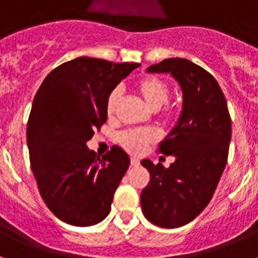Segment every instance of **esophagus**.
<instances>
[{"label":"esophagus","instance_id":"esophagus-1","mask_svg":"<svg viewBox=\"0 0 258 258\" xmlns=\"http://www.w3.org/2000/svg\"><path fill=\"white\" fill-rule=\"evenodd\" d=\"M131 165L132 166L140 165V159H137V157H131Z\"/></svg>","mask_w":258,"mask_h":258}]
</instances>
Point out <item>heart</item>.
Listing matches in <instances>:
<instances>
[{"mask_svg":"<svg viewBox=\"0 0 258 258\" xmlns=\"http://www.w3.org/2000/svg\"><path fill=\"white\" fill-rule=\"evenodd\" d=\"M136 92L140 94L143 102L147 104L150 109L157 111L166 103L169 98L170 89L169 85L156 76H146L137 81ZM121 101V90L120 89H113L109 93L106 99V115L107 117H112L117 109L118 103ZM173 116V109L170 107H165L161 111L160 117L164 120H168ZM159 140V133L152 127H146V129H134V131H125L117 136L118 143L124 147L126 151L132 154H141L145 151V149L151 143L156 142Z\"/></svg>","mask_w":258,"mask_h":258,"instance_id":"heart-1","label":"heart"}]
</instances>
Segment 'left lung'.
<instances>
[{
  "label": "left lung",
  "instance_id": "obj_1",
  "mask_svg": "<svg viewBox=\"0 0 258 258\" xmlns=\"http://www.w3.org/2000/svg\"><path fill=\"white\" fill-rule=\"evenodd\" d=\"M170 74L182 89L178 122L157 151L175 157L169 168L149 159L142 165L150 182L141 194L145 217L174 229L191 222L208 206L227 163L231 118L220 85L209 72L187 59L170 58L147 68Z\"/></svg>",
  "mask_w": 258,
  "mask_h": 258
}]
</instances>
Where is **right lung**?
<instances>
[{
  "mask_svg": "<svg viewBox=\"0 0 258 258\" xmlns=\"http://www.w3.org/2000/svg\"><path fill=\"white\" fill-rule=\"evenodd\" d=\"M140 66L80 56L52 70L36 93L27 125L31 168L41 198L63 222L92 226L111 211L131 160L118 146L99 159L86 142L107 121L109 93Z\"/></svg>",
  "mask_w": 258,
  "mask_h": 258,
  "instance_id": "obj_1",
  "label": "right lung"
}]
</instances>
